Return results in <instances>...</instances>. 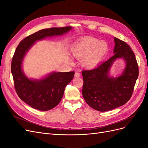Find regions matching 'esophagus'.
Returning a JSON list of instances; mask_svg holds the SVG:
<instances>
[{
	"label": "esophagus",
	"instance_id": "obj_1",
	"mask_svg": "<svg viewBox=\"0 0 148 148\" xmlns=\"http://www.w3.org/2000/svg\"><path fill=\"white\" fill-rule=\"evenodd\" d=\"M80 73L79 72H75V77H80Z\"/></svg>",
	"mask_w": 148,
	"mask_h": 148
}]
</instances>
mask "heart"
<instances>
[{
  "mask_svg": "<svg viewBox=\"0 0 148 148\" xmlns=\"http://www.w3.org/2000/svg\"><path fill=\"white\" fill-rule=\"evenodd\" d=\"M109 46L105 41L85 37L76 42L72 49L73 56L82 60V64L88 69H93L99 64L107 55Z\"/></svg>",
  "mask_w": 148,
  "mask_h": 148,
  "instance_id": "1",
  "label": "heart"
}]
</instances>
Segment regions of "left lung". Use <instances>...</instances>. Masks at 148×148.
Masks as SVG:
<instances>
[{"label":"left lung","instance_id":"8db88e82","mask_svg":"<svg viewBox=\"0 0 148 148\" xmlns=\"http://www.w3.org/2000/svg\"><path fill=\"white\" fill-rule=\"evenodd\" d=\"M114 55L97 68L83 70L84 99L92 109L106 112L122 106L129 101L138 77V66L135 53L128 44L114 38ZM122 58L125 67L117 77L110 76L114 61Z\"/></svg>","mask_w":148,"mask_h":148}]
</instances>
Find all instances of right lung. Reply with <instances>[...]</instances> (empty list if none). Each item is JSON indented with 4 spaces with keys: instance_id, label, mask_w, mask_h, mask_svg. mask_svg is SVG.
<instances>
[{
    "instance_id": "1",
    "label": "right lung",
    "mask_w": 148,
    "mask_h": 148,
    "mask_svg": "<svg viewBox=\"0 0 148 148\" xmlns=\"http://www.w3.org/2000/svg\"><path fill=\"white\" fill-rule=\"evenodd\" d=\"M72 28L67 26L41 29L22 40L16 49L11 65L15 90L21 100L35 109L46 111L59 104L75 72L53 71L40 79L29 78L22 68L25 57L36 41L63 35Z\"/></svg>"
}]
</instances>
